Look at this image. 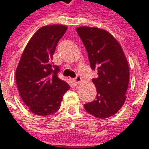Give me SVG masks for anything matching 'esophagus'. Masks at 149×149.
Wrapping results in <instances>:
<instances>
[{"label":"esophagus","instance_id":"obj_1","mask_svg":"<svg viewBox=\"0 0 149 149\" xmlns=\"http://www.w3.org/2000/svg\"><path fill=\"white\" fill-rule=\"evenodd\" d=\"M74 81L75 82V84H79L81 81H82V78H81L80 76H79V75H78V76H76V78L74 79Z\"/></svg>","mask_w":149,"mask_h":149}]
</instances>
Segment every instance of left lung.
Returning <instances> with one entry per match:
<instances>
[{
    "instance_id": "left-lung-1",
    "label": "left lung",
    "mask_w": 149,
    "mask_h": 149,
    "mask_svg": "<svg viewBox=\"0 0 149 149\" xmlns=\"http://www.w3.org/2000/svg\"><path fill=\"white\" fill-rule=\"evenodd\" d=\"M88 52L91 68L97 71L92 79L96 100L84 104L86 111L98 118L114 115L123 105L129 84V66L120 44L105 30L79 26L76 29Z\"/></svg>"
}]
</instances>
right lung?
Masks as SVG:
<instances>
[{
    "mask_svg": "<svg viewBox=\"0 0 149 149\" xmlns=\"http://www.w3.org/2000/svg\"><path fill=\"white\" fill-rule=\"evenodd\" d=\"M67 26H42L31 38L22 54L15 79L22 100L36 115L55 113L70 86L57 77L59 67L52 62L53 53Z\"/></svg>",
    "mask_w": 149,
    "mask_h": 149,
    "instance_id": "1",
    "label": "right lung"
}]
</instances>
